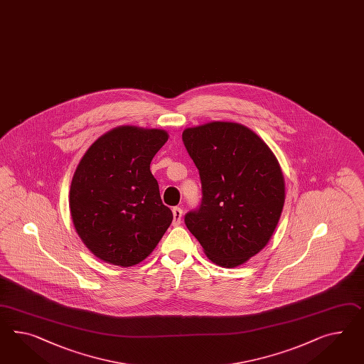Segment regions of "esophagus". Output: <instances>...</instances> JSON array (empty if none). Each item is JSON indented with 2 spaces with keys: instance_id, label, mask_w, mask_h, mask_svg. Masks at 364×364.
I'll return each instance as SVG.
<instances>
[{
  "instance_id": "esophagus-1",
  "label": "esophagus",
  "mask_w": 364,
  "mask_h": 364,
  "mask_svg": "<svg viewBox=\"0 0 364 364\" xmlns=\"http://www.w3.org/2000/svg\"><path fill=\"white\" fill-rule=\"evenodd\" d=\"M172 213H173V225H180L181 224V218H183V209L175 207L172 209Z\"/></svg>"
}]
</instances>
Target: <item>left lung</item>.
<instances>
[{"label":"left lung","instance_id":"1","mask_svg":"<svg viewBox=\"0 0 364 364\" xmlns=\"http://www.w3.org/2000/svg\"><path fill=\"white\" fill-rule=\"evenodd\" d=\"M183 141L203 191L186 225L212 262L242 265L265 247L281 217L285 180L279 163L262 139L238 123L187 128Z\"/></svg>","mask_w":364,"mask_h":364}]
</instances>
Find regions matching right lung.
Masks as SVG:
<instances>
[{"label":"right lung","mask_w":364,"mask_h":364,"mask_svg":"<svg viewBox=\"0 0 364 364\" xmlns=\"http://www.w3.org/2000/svg\"><path fill=\"white\" fill-rule=\"evenodd\" d=\"M167 140L163 129L120 126L94 141L79 161L70 213L83 244L105 262L136 265L171 225L173 215L149 171Z\"/></svg>","instance_id":"add662e5"}]
</instances>
